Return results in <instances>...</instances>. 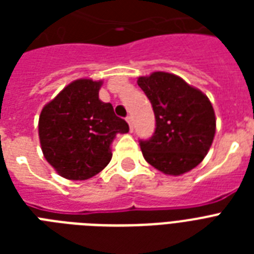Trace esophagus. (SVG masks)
I'll return each instance as SVG.
<instances>
[{
  "instance_id": "34e87169",
  "label": "esophagus",
  "mask_w": 254,
  "mask_h": 254,
  "mask_svg": "<svg viewBox=\"0 0 254 254\" xmlns=\"http://www.w3.org/2000/svg\"><path fill=\"white\" fill-rule=\"evenodd\" d=\"M127 123L129 124V129H130V131L133 130V119H131V116H127Z\"/></svg>"
}]
</instances>
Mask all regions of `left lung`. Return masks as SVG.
Masks as SVG:
<instances>
[{
  "label": "left lung",
  "mask_w": 254,
  "mask_h": 254,
  "mask_svg": "<svg viewBox=\"0 0 254 254\" xmlns=\"http://www.w3.org/2000/svg\"><path fill=\"white\" fill-rule=\"evenodd\" d=\"M139 88L150 100L155 131L139 141L143 158L166 175H182L204 159L216 131L209 99L174 73L157 72L138 77Z\"/></svg>",
  "instance_id": "8db88e82"
}]
</instances>
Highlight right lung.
Segmentation results:
<instances>
[{
  "mask_svg": "<svg viewBox=\"0 0 254 254\" xmlns=\"http://www.w3.org/2000/svg\"><path fill=\"white\" fill-rule=\"evenodd\" d=\"M101 84V80L77 79L41 112L38 133L42 151L65 179L95 177L111 162L116 134L129 131V125L115 115L112 104L99 99Z\"/></svg>",
  "mask_w": 254,
  "mask_h": 254,
  "instance_id": "add662e5",
  "label": "right lung"
}]
</instances>
